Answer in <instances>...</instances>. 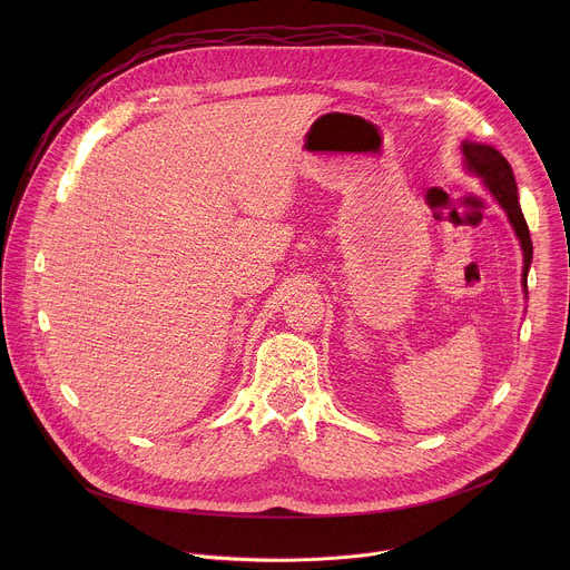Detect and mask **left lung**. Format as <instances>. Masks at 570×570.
<instances>
[{"label": "left lung", "instance_id": "obj_1", "mask_svg": "<svg viewBox=\"0 0 570 570\" xmlns=\"http://www.w3.org/2000/svg\"><path fill=\"white\" fill-rule=\"evenodd\" d=\"M462 155H464L466 169L482 178L487 189L494 194L499 205L505 209V214L521 240L523 264H525L523 266V286L528 288V271L532 264V240H530V229H528V223H525L521 205H519L517 180H514L510 161L494 146L473 144V141L462 144Z\"/></svg>", "mask_w": 570, "mask_h": 570}]
</instances>
